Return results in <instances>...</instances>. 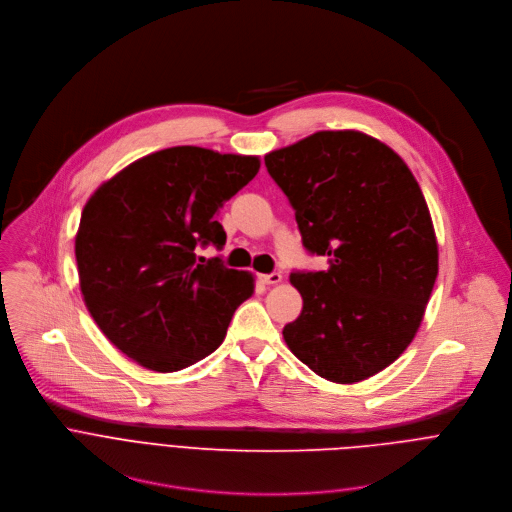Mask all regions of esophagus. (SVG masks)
Instances as JSON below:
<instances>
[{
	"mask_svg": "<svg viewBox=\"0 0 512 512\" xmlns=\"http://www.w3.org/2000/svg\"><path fill=\"white\" fill-rule=\"evenodd\" d=\"M261 281H263L265 285H275V283H279V281H281V273H279V271L263 273V275H261Z\"/></svg>",
	"mask_w": 512,
	"mask_h": 512,
	"instance_id": "obj_1",
	"label": "esophagus"
}]
</instances>
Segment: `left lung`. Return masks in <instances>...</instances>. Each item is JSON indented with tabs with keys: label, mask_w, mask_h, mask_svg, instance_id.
Here are the masks:
<instances>
[{
	"label": "left lung",
	"mask_w": 512,
	"mask_h": 512,
	"mask_svg": "<svg viewBox=\"0 0 512 512\" xmlns=\"http://www.w3.org/2000/svg\"><path fill=\"white\" fill-rule=\"evenodd\" d=\"M304 249L326 271H294L304 300L283 338L332 383L383 371L413 340L437 277L431 216L407 164L358 131H318L265 156Z\"/></svg>",
	"instance_id": "left-lung-1"
}]
</instances>
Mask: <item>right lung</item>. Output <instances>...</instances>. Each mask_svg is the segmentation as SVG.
Returning <instances> with one entry per match:
<instances>
[{
    "mask_svg": "<svg viewBox=\"0 0 512 512\" xmlns=\"http://www.w3.org/2000/svg\"><path fill=\"white\" fill-rule=\"evenodd\" d=\"M259 158L180 145L145 156L87 202L75 241L81 291L101 332L141 367L174 373L214 352L253 275L198 247L227 243L216 212Z\"/></svg>",
    "mask_w": 512,
    "mask_h": 512,
    "instance_id": "add662e5",
    "label": "right lung"
}]
</instances>
